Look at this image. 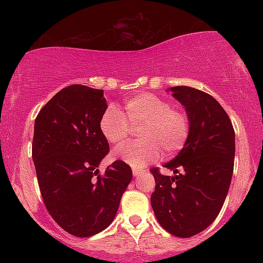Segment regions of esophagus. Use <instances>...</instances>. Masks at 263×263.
Returning <instances> with one entry per match:
<instances>
[{
	"instance_id": "obj_1",
	"label": "esophagus",
	"mask_w": 263,
	"mask_h": 263,
	"mask_svg": "<svg viewBox=\"0 0 263 263\" xmlns=\"http://www.w3.org/2000/svg\"><path fill=\"white\" fill-rule=\"evenodd\" d=\"M132 173H134V177L137 178L143 173V170H141V168H132Z\"/></svg>"
}]
</instances>
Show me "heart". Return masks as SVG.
<instances>
[{
	"instance_id": "b5f03b06",
	"label": "heart",
	"mask_w": 263,
	"mask_h": 263,
	"mask_svg": "<svg viewBox=\"0 0 263 263\" xmlns=\"http://www.w3.org/2000/svg\"><path fill=\"white\" fill-rule=\"evenodd\" d=\"M125 115L114 105L101 114L99 128L105 140L112 144L125 141L131 125H142L141 138L115 149L114 157L134 168H142L161 155L172 157L183 148L190 132L188 115L161 96L142 92L131 96L123 105Z\"/></svg>"
}]
</instances>
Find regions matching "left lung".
I'll return each mask as SVG.
<instances>
[{
	"instance_id": "obj_1",
	"label": "left lung",
	"mask_w": 263,
	"mask_h": 263,
	"mask_svg": "<svg viewBox=\"0 0 263 263\" xmlns=\"http://www.w3.org/2000/svg\"><path fill=\"white\" fill-rule=\"evenodd\" d=\"M190 121L185 144L164 167L173 176L151 170L156 179L151 205L163 229L192 237L219 215L230 188L235 131L228 114L209 93L189 86L171 87Z\"/></svg>"
}]
</instances>
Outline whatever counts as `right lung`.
I'll list each match as a JSON object with an SVG mask.
<instances>
[{
  "mask_svg": "<svg viewBox=\"0 0 263 263\" xmlns=\"http://www.w3.org/2000/svg\"><path fill=\"white\" fill-rule=\"evenodd\" d=\"M107 107L104 90L70 85L39 111L32 158L42 198L60 228L78 237L99 234L114 221L132 179L129 165L98 167L110 151L99 128Z\"/></svg>",
  "mask_w": 263,
  "mask_h": 263,
  "instance_id": "1",
  "label": "right lung"
}]
</instances>
